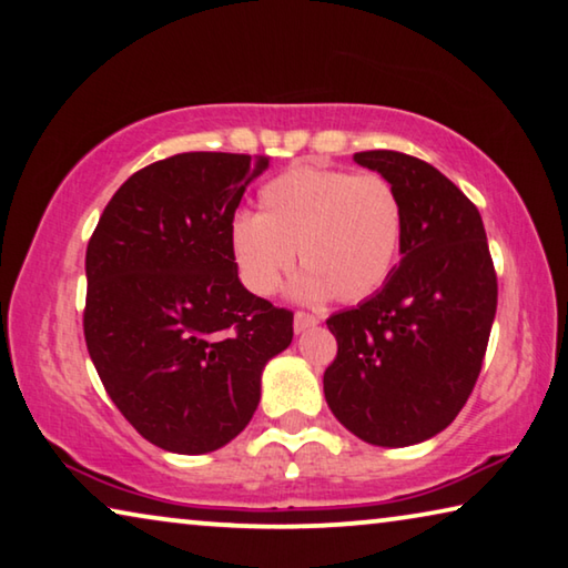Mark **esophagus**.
Listing matches in <instances>:
<instances>
[{
    "label": "esophagus",
    "instance_id": "1",
    "mask_svg": "<svg viewBox=\"0 0 568 568\" xmlns=\"http://www.w3.org/2000/svg\"><path fill=\"white\" fill-rule=\"evenodd\" d=\"M317 324H320V320L314 317V314H306V312H296V314H294V332H296V334H302V332H306V329L317 327Z\"/></svg>",
    "mask_w": 568,
    "mask_h": 568
}]
</instances>
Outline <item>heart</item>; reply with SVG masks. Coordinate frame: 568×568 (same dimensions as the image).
I'll return each mask as SVG.
<instances>
[{
	"label": "heart",
	"mask_w": 568,
	"mask_h": 568,
	"mask_svg": "<svg viewBox=\"0 0 568 568\" xmlns=\"http://www.w3.org/2000/svg\"><path fill=\"white\" fill-rule=\"evenodd\" d=\"M254 213L229 231L231 256L248 292L272 296L292 272L302 302H362L387 282L403 246L405 216L395 185L379 173L294 165L262 185Z\"/></svg>",
	"instance_id": "1"
}]
</instances>
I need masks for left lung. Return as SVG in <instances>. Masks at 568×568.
I'll return each instance as SVG.
<instances>
[{
    "label": "left lung",
    "mask_w": 568,
    "mask_h": 568,
    "mask_svg": "<svg viewBox=\"0 0 568 568\" xmlns=\"http://www.w3.org/2000/svg\"><path fill=\"white\" fill-rule=\"evenodd\" d=\"M395 185L405 231L383 290L332 314L337 357L324 397L352 435L405 448L445 430L480 375L498 284L478 209L420 158L355 153Z\"/></svg>",
    "instance_id": "1"
}]
</instances>
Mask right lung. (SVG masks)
<instances>
[{
	"label": "right lung",
	"instance_id": "obj_1",
	"mask_svg": "<svg viewBox=\"0 0 568 568\" xmlns=\"http://www.w3.org/2000/svg\"><path fill=\"white\" fill-rule=\"evenodd\" d=\"M266 155L179 153L145 165L102 211L85 254V342L125 420L158 448L219 450L262 399L294 314L251 294L229 231Z\"/></svg>",
	"mask_w": 568,
	"mask_h": 568
}]
</instances>
